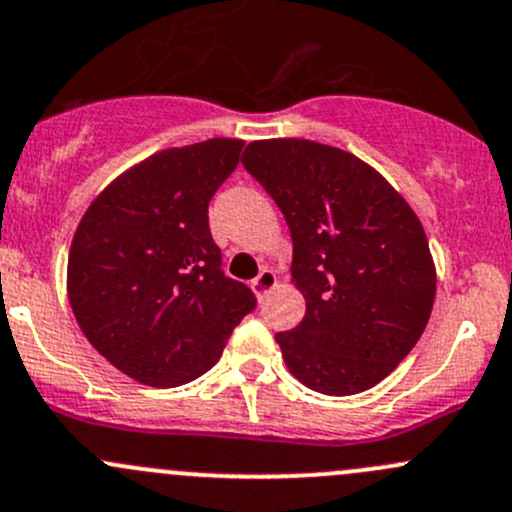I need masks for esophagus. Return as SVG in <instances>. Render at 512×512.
Masks as SVG:
<instances>
[{"instance_id": "obj_1", "label": "esophagus", "mask_w": 512, "mask_h": 512, "mask_svg": "<svg viewBox=\"0 0 512 512\" xmlns=\"http://www.w3.org/2000/svg\"><path fill=\"white\" fill-rule=\"evenodd\" d=\"M273 286H276V273L268 271V268H263L254 281H251V288H254V293L258 295V298H263V295L271 291Z\"/></svg>"}]
</instances>
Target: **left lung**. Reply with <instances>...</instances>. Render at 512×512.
<instances>
[{
    "label": "left lung",
    "instance_id": "8db88e82",
    "mask_svg": "<svg viewBox=\"0 0 512 512\" xmlns=\"http://www.w3.org/2000/svg\"><path fill=\"white\" fill-rule=\"evenodd\" d=\"M241 165L293 239L305 318L276 333L298 382L330 397L382 382L416 345L436 293L421 221L382 175L313 140H258Z\"/></svg>",
    "mask_w": 512,
    "mask_h": 512
}]
</instances>
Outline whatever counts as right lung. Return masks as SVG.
Masks as SVG:
<instances>
[{"instance_id": "add662e5", "label": "right lung", "mask_w": 512, "mask_h": 512, "mask_svg": "<svg viewBox=\"0 0 512 512\" xmlns=\"http://www.w3.org/2000/svg\"><path fill=\"white\" fill-rule=\"evenodd\" d=\"M244 142L214 138L147 157L88 207L68 256V298L100 355L150 387H177L217 365L256 308L221 271L209 202Z\"/></svg>"}]
</instances>
